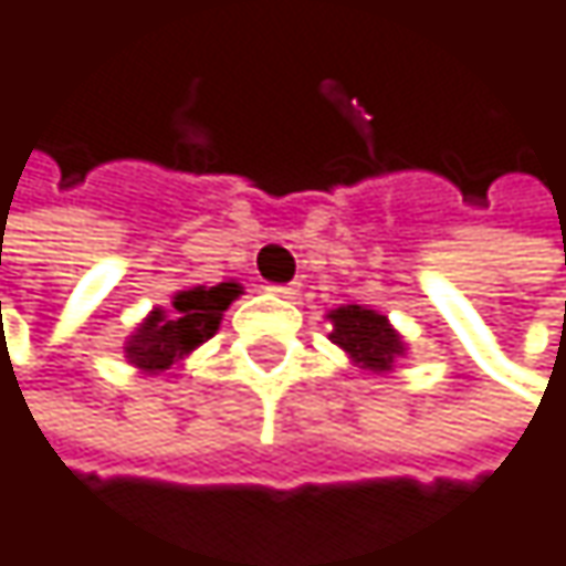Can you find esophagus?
<instances>
[{
    "label": "esophagus",
    "instance_id": "34e87169",
    "mask_svg": "<svg viewBox=\"0 0 566 566\" xmlns=\"http://www.w3.org/2000/svg\"><path fill=\"white\" fill-rule=\"evenodd\" d=\"M269 291L279 294V297H291L294 294V284H269Z\"/></svg>",
    "mask_w": 566,
    "mask_h": 566
}]
</instances>
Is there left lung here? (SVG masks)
Masks as SVG:
<instances>
[{"label": "left lung", "instance_id": "8db88e82", "mask_svg": "<svg viewBox=\"0 0 566 566\" xmlns=\"http://www.w3.org/2000/svg\"><path fill=\"white\" fill-rule=\"evenodd\" d=\"M327 321H331V340L364 370L387 374L394 370L396 357L406 354L402 337L380 311H370L364 304H344L331 311Z\"/></svg>", "mask_w": 566, "mask_h": 566}]
</instances>
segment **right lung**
I'll list each match as a JSON object with an SVG mask.
<instances>
[{"label": "right lung", "mask_w": 566, "mask_h": 566, "mask_svg": "<svg viewBox=\"0 0 566 566\" xmlns=\"http://www.w3.org/2000/svg\"><path fill=\"white\" fill-rule=\"evenodd\" d=\"M242 294L239 282H222L206 287L196 284L189 291H176L172 311H150V317L130 334L124 354L144 374L172 370L182 357H189L199 344H206L222 321V311Z\"/></svg>", "instance_id": "obj_1"}]
</instances>
